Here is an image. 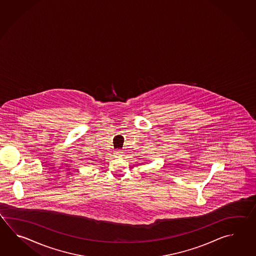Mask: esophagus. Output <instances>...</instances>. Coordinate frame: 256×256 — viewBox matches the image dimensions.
Masks as SVG:
<instances>
[{
    "instance_id": "34e87169",
    "label": "esophagus",
    "mask_w": 256,
    "mask_h": 256,
    "mask_svg": "<svg viewBox=\"0 0 256 256\" xmlns=\"http://www.w3.org/2000/svg\"><path fill=\"white\" fill-rule=\"evenodd\" d=\"M124 156V154H122V150H115L114 152V156L115 158H122Z\"/></svg>"
}]
</instances>
